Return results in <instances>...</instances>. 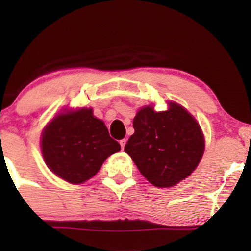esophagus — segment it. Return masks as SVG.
Listing matches in <instances>:
<instances>
[{
	"instance_id": "obj_1",
	"label": "esophagus",
	"mask_w": 251,
	"mask_h": 251,
	"mask_svg": "<svg viewBox=\"0 0 251 251\" xmlns=\"http://www.w3.org/2000/svg\"><path fill=\"white\" fill-rule=\"evenodd\" d=\"M126 143V139H121V140H120V145H121V149H122V150H125Z\"/></svg>"
}]
</instances>
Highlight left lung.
Wrapping results in <instances>:
<instances>
[{
	"mask_svg": "<svg viewBox=\"0 0 251 251\" xmlns=\"http://www.w3.org/2000/svg\"><path fill=\"white\" fill-rule=\"evenodd\" d=\"M155 112L140 108L133 119L135 133L125 146L140 173L154 186L179 183L195 170L204 152V137L193 116L177 102Z\"/></svg>",
	"mask_w": 251,
	"mask_h": 251,
	"instance_id": "1",
	"label": "left lung"
}]
</instances>
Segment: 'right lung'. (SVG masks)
Listing matches in <instances>:
<instances>
[{
    "mask_svg": "<svg viewBox=\"0 0 251 251\" xmlns=\"http://www.w3.org/2000/svg\"><path fill=\"white\" fill-rule=\"evenodd\" d=\"M47 166L71 184L94 177L104 161L121 150L109 137L105 123L94 116L92 108L65 109L48 123L41 137Z\"/></svg>",
    "mask_w": 251,
    "mask_h": 251,
    "instance_id": "obj_1",
    "label": "right lung"
}]
</instances>
